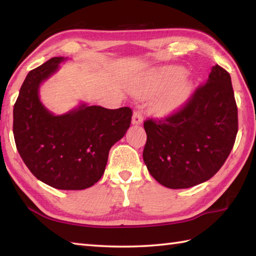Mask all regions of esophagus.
Wrapping results in <instances>:
<instances>
[{
  "instance_id": "obj_1",
  "label": "esophagus",
  "mask_w": 256,
  "mask_h": 256,
  "mask_svg": "<svg viewBox=\"0 0 256 256\" xmlns=\"http://www.w3.org/2000/svg\"><path fill=\"white\" fill-rule=\"evenodd\" d=\"M144 122V116H142V112L140 110H134L133 118H132V123L134 125H140Z\"/></svg>"
}]
</instances>
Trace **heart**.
Segmentation results:
<instances>
[{
    "mask_svg": "<svg viewBox=\"0 0 256 256\" xmlns=\"http://www.w3.org/2000/svg\"><path fill=\"white\" fill-rule=\"evenodd\" d=\"M184 68L180 66L158 68L149 78L146 84L138 90L136 94L141 97H151L168 90L154 104V110L162 115L170 114L188 100L192 92V84L188 78H184Z\"/></svg>",
    "mask_w": 256,
    "mask_h": 256,
    "instance_id": "1",
    "label": "heart"
}]
</instances>
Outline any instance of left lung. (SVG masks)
I'll return each mask as SVG.
<instances>
[{"label": "left lung", "mask_w": 256, "mask_h": 256, "mask_svg": "<svg viewBox=\"0 0 256 256\" xmlns=\"http://www.w3.org/2000/svg\"><path fill=\"white\" fill-rule=\"evenodd\" d=\"M144 160L154 178L170 188L210 180L226 162L238 131L237 105L229 73L218 64L178 110L148 118Z\"/></svg>", "instance_id": "left-lung-1"}]
</instances>
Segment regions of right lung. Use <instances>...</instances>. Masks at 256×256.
<instances>
[{
    "mask_svg": "<svg viewBox=\"0 0 256 256\" xmlns=\"http://www.w3.org/2000/svg\"><path fill=\"white\" fill-rule=\"evenodd\" d=\"M64 58H53L30 71L14 107L16 149L32 175L58 190H84L102 178L108 154L131 124L132 110L81 105L55 116L38 97L42 81Z\"/></svg>",
    "mask_w": 256,
    "mask_h": 256,
    "instance_id": "right-lung-1",
    "label": "right lung"
}]
</instances>
